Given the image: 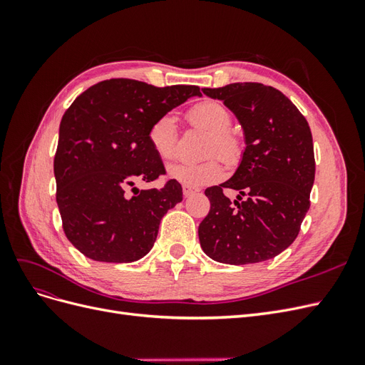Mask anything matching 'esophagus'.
<instances>
[{"label":"esophagus","instance_id":"esophagus-1","mask_svg":"<svg viewBox=\"0 0 365 365\" xmlns=\"http://www.w3.org/2000/svg\"><path fill=\"white\" fill-rule=\"evenodd\" d=\"M196 193V190L195 189H192V187H187V185H182V195L185 196V197H190L192 195H195Z\"/></svg>","mask_w":365,"mask_h":365}]
</instances>
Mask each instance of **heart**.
Instances as JSON below:
<instances>
[{
  "label": "heart",
  "instance_id": "1",
  "mask_svg": "<svg viewBox=\"0 0 365 365\" xmlns=\"http://www.w3.org/2000/svg\"><path fill=\"white\" fill-rule=\"evenodd\" d=\"M190 125L210 135L207 143V155H217L227 163L237 161L240 155V140L230 130L233 117L228 109L216 101H202L187 111ZM149 143L153 152L161 160H170L175 155L178 130L175 118L169 114L158 117L149 128ZM169 178L182 185L197 189L222 178L224 168L217 158L202 163H175L168 169Z\"/></svg>",
  "mask_w": 365,
  "mask_h": 365
}]
</instances>
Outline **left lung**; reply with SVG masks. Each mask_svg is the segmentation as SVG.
Listing matches in <instances>:
<instances>
[{
    "mask_svg": "<svg viewBox=\"0 0 365 365\" xmlns=\"http://www.w3.org/2000/svg\"><path fill=\"white\" fill-rule=\"evenodd\" d=\"M222 101L244 129L245 150L231 178L208 187L210 212L197 228L204 252L216 262L248 264L288 248L307 213L315 180L311 128L279 90L256 82L204 88ZM224 188L240 192L235 205Z\"/></svg>",
    "mask_w": 365,
    "mask_h": 365,
    "instance_id": "1",
    "label": "left lung"
}]
</instances>
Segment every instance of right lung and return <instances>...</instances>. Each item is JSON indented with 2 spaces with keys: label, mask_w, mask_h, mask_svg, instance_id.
<instances>
[{
  "label": "right lung",
  "mask_w": 365,
  "mask_h": 365,
  "mask_svg": "<svg viewBox=\"0 0 365 365\" xmlns=\"http://www.w3.org/2000/svg\"><path fill=\"white\" fill-rule=\"evenodd\" d=\"M193 96H201L197 86L109 79L88 88L65 111L54 155L56 202L65 236L83 256L128 263L152 250L182 189L173 180L161 189L135 187L165 173L149 128Z\"/></svg>",
  "instance_id": "obj_1"
}]
</instances>
